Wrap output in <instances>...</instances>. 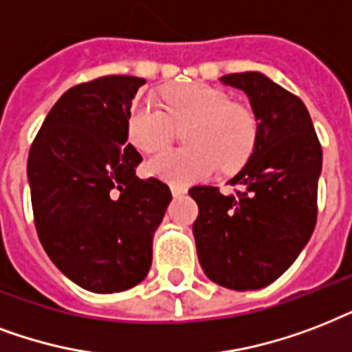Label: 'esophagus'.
Masks as SVG:
<instances>
[{
	"mask_svg": "<svg viewBox=\"0 0 352 352\" xmlns=\"http://www.w3.org/2000/svg\"><path fill=\"white\" fill-rule=\"evenodd\" d=\"M170 190H173V196H184L185 192H187V189L185 187H182V185H170Z\"/></svg>",
	"mask_w": 352,
	"mask_h": 352,
	"instance_id": "esophagus-1",
	"label": "esophagus"
}]
</instances>
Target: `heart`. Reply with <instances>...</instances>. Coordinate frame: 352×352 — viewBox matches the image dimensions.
<instances>
[{
	"label": "heart",
	"mask_w": 352,
	"mask_h": 352,
	"mask_svg": "<svg viewBox=\"0 0 352 352\" xmlns=\"http://www.w3.org/2000/svg\"><path fill=\"white\" fill-rule=\"evenodd\" d=\"M187 148L163 151L146 162V170L170 184L198 182L222 167L235 170L252 156L258 122L252 108L209 84H179L163 94V110L138 99L126 116L128 141L141 152H156L184 128Z\"/></svg>",
	"instance_id": "obj_1"
}]
</instances>
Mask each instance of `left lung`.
I'll return each instance as SVG.
<instances>
[{"mask_svg":"<svg viewBox=\"0 0 352 352\" xmlns=\"http://www.w3.org/2000/svg\"><path fill=\"white\" fill-rule=\"evenodd\" d=\"M242 89L257 117L252 156L230 184L195 185L192 224L206 275L231 290H257L285 274L309 242L318 219L321 145L303 100L263 73L220 78Z\"/></svg>","mask_w":352,"mask_h":352,"instance_id":"8db88e82","label":"left lung"}]
</instances>
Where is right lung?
<instances>
[{"mask_svg":"<svg viewBox=\"0 0 352 352\" xmlns=\"http://www.w3.org/2000/svg\"><path fill=\"white\" fill-rule=\"evenodd\" d=\"M145 78L106 75L67 89L32 141L27 176L38 239L54 266L95 294L145 279L152 236L173 200L162 179H141L126 116Z\"/></svg>","mask_w":352,"mask_h":352,"instance_id":"right-lung-1","label":"right lung"}]
</instances>
